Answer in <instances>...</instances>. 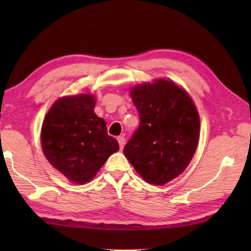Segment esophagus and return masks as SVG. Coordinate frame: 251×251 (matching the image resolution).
<instances>
[{
	"instance_id": "obj_1",
	"label": "esophagus",
	"mask_w": 251,
	"mask_h": 251,
	"mask_svg": "<svg viewBox=\"0 0 251 251\" xmlns=\"http://www.w3.org/2000/svg\"><path fill=\"white\" fill-rule=\"evenodd\" d=\"M117 142H118V144H120L121 150H123V148H124V145H125V138L123 137V136H120V137H117Z\"/></svg>"
}]
</instances>
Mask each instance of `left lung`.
I'll use <instances>...</instances> for the list:
<instances>
[{
	"instance_id": "obj_1",
	"label": "left lung",
	"mask_w": 251,
	"mask_h": 251,
	"mask_svg": "<svg viewBox=\"0 0 251 251\" xmlns=\"http://www.w3.org/2000/svg\"><path fill=\"white\" fill-rule=\"evenodd\" d=\"M130 96L141 124L124 155L144 180L167 184L185 171L196 151L198 110L184 88L165 78L136 85Z\"/></svg>"
}]
</instances>
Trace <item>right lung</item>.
<instances>
[{
	"mask_svg": "<svg viewBox=\"0 0 251 251\" xmlns=\"http://www.w3.org/2000/svg\"><path fill=\"white\" fill-rule=\"evenodd\" d=\"M94 107L91 94L62 97L52 105L42 125L41 145L46 159L75 184L92 180L108 157L120 150Z\"/></svg>",
	"mask_w": 251,
	"mask_h": 251,
	"instance_id": "obj_1",
	"label": "right lung"
}]
</instances>
